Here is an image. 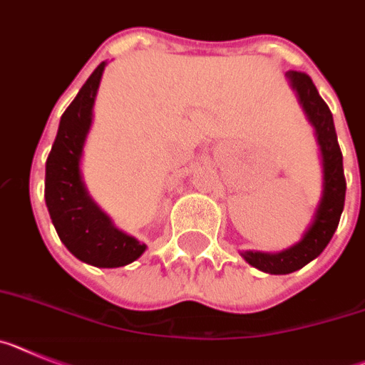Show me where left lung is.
<instances>
[{"label": "left lung", "instance_id": "8db88e82", "mask_svg": "<svg viewBox=\"0 0 365 365\" xmlns=\"http://www.w3.org/2000/svg\"><path fill=\"white\" fill-rule=\"evenodd\" d=\"M288 84L296 91L307 119L314 126L316 139L319 145V156L323 165V191L310 220L309 227L303 231L299 242L281 252H255L246 250L240 252L244 261L266 274L284 275L299 270L310 261H314L323 250L327 248L334 235L345 202V176L344 158L336 138L332 113L325 101L319 97L312 78L307 73L288 71Z\"/></svg>", "mask_w": 365, "mask_h": 365}]
</instances>
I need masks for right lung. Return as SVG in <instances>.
Instances as JSON below:
<instances>
[{"instance_id":"obj_1","label":"right lung","mask_w":365,"mask_h":365,"mask_svg":"<svg viewBox=\"0 0 365 365\" xmlns=\"http://www.w3.org/2000/svg\"><path fill=\"white\" fill-rule=\"evenodd\" d=\"M106 62H101L60 117L46 163V205L60 240L82 262L119 268L143 255L147 244L113 226L82 180L81 161L93 123V104Z\"/></svg>"}]
</instances>
